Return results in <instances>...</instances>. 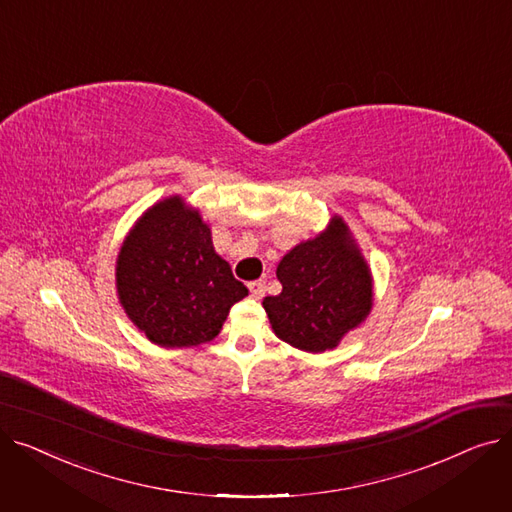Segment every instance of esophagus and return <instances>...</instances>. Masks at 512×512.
<instances>
[{
	"label": "esophagus",
	"mask_w": 512,
	"mask_h": 512,
	"mask_svg": "<svg viewBox=\"0 0 512 512\" xmlns=\"http://www.w3.org/2000/svg\"><path fill=\"white\" fill-rule=\"evenodd\" d=\"M249 290H251L253 299H261L265 294V282L263 280H253V282H249Z\"/></svg>",
	"instance_id": "34e87169"
}]
</instances>
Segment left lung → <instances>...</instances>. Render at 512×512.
<instances>
[{
    "instance_id": "1",
    "label": "left lung",
    "mask_w": 512,
    "mask_h": 512,
    "mask_svg": "<svg viewBox=\"0 0 512 512\" xmlns=\"http://www.w3.org/2000/svg\"><path fill=\"white\" fill-rule=\"evenodd\" d=\"M282 292L265 297L274 334L305 353H326L357 330L373 307L369 265L340 215L278 263Z\"/></svg>"
}]
</instances>
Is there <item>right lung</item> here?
Wrapping results in <instances>:
<instances>
[{
    "label": "right lung",
    "instance_id": "1",
    "mask_svg": "<svg viewBox=\"0 0 512 512\" xmlns=\"http://www.w3.org/2000/svg\"><path fill=\"white\" fill-rule=\"evenodd\" d=\"M118 301L157 346H199L220 334L249 290L213 249L211 228L180 195L153 203L128 230L116 259Z\"/></svg>",
    "mask_w": 512,
    "mask_h": 512
}]
</instances>
